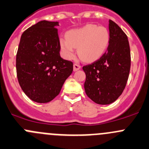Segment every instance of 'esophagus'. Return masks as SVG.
<instances>
[{
	"mask_svg": "<svg viewBox=\"0 0 149 149\" xmlns=\"http://www.w3.org/2000/svg\"><path fill=\"white\" fill-rule=\"evenodd\" d=\"M81 65L79 64H78V63H74V65H73V70L74 71H77V70H79V69H81Z\"/></svg>",
	"mask_w": 149,
	"mask_h": 149,
	"instance_id": "obj_1",
	"label": "esophagus"
}]
</instances>
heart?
Returning <instances> with one entry per match:
<instances>
[{
  "instance_id": "heart-1",
  "label": "heart",
  "mask_w": 149,
  "mask_h": 149,
  "mask_svg": "<svg viewBox=\"0 0 149 149\" xmlns=\"http://www.w3.org/2000/svg\"><path fill=\"white\" fill-rule=\"evenodd\" d=\"M109 42L110 33L106 27L89 24L69 30L66 33V39L60 40V47L68 60L75 57L76 48L81 58L85 61H93L105 53Z\"/></svg>"
}]
</instances>
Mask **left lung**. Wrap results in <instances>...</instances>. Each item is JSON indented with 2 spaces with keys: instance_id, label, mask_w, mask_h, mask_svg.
I'll return each instance as SVG.
<instances>
[{
  "instance_id": "left-lung-1",
  "label": "left lung",
  "mask_w": 149,
  "mask_h": 149,
  "mask_svg": "<svg viewBox=\"0 0 149 149\" xmlns=\"http://www.w3.org/2000/svg\"><path fill=\"white\" fill-rule=\"evenodd\" d=\"M110 42L99 59L84 66V89L96 103L108 105L119 98L126 86L130 70V49L127 36L117 24L109 20Z\"/></svg>"
}]
</instances>
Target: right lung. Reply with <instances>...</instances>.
Here are the masks:
<instances>
[{"instance_id": "obj_1", "label": "right lung", "mask_w": 149, "mask_h": 149, "mask_svg": "<svg viewBox=\"0 0 149 149\" xmlns=\"http://www.w3.org/2000/svg\"><path fill=\"white\" fill-rule=\"evenodd\" d=\"M58 22H38L22 33L16 59L19 84L33 101L46 103L60 93L73 72V63L60 57Z\"/></svg>"}]
</instances>
